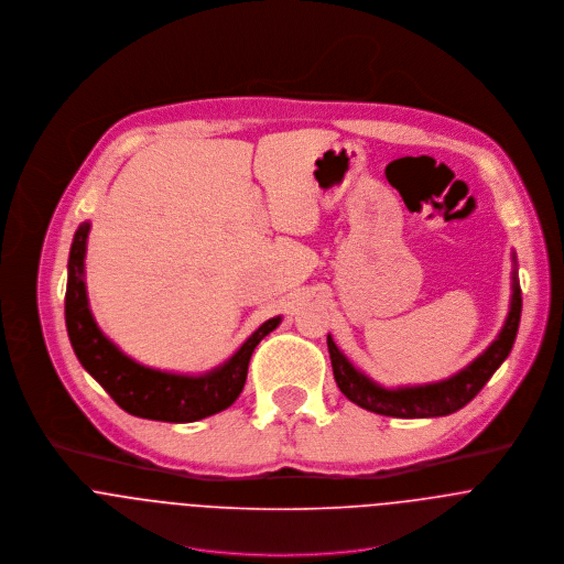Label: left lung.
Segmentation results:
<instances>
[{
    "label": "left lung",
    "mask_w": 564,
    "mask_h": 564,
    "mask_svg": "<svg viewBox=\"0 0 564 564\" xmlns=\"http://www.w3.org/2000/svg\"><path fill=\"white\" fill-rule=\"evenodd\" d=\"M514 261V254H512ZM521 319V288L517 279V270H512V294H510V310L506 315V322L501 326L500 335L494 339V344L474 359L467 368L456 372L445 380L431 382V384H415V387H398V389H384L372 378L359 372L337 348L330 335H326L328 355L333 376L339 387V391L355 402L357 406L372 411L387 417H402V420H415V417H441L456 413L467 402H471L478 391L487 384V380L496 375V370L506 361V357L512 350L517 330Z\"/></svg>",
    "instance_id": "left-lung-1"
}]
</instances>
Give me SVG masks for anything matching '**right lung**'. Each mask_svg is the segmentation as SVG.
Segmentation results:
<instances>
[{"label":"right lung","mask_w":564,"mask_h":564,"mask_svg":"<svg viewBox=\"0 0 564 564\" xmlns=\"http://www.w3.org/2000/svg\"><path fill=\"white\" fill-rule=\"evenodd\" d=\"M88 231L90 223H82L73 236L64 296L68 339L84 370L135 417L186 424L229 409L245 389L252 350L281 324V315L263 322L234 357L205 375H173L140 366L104 335L90 312L84 281Z\"/></svg>","instance_id":"right-lung-1"}]
</instances>
